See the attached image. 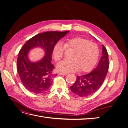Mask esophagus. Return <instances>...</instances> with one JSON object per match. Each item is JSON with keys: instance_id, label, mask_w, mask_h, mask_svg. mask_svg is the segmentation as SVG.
Listing matches in <instances>:
<instances>
[{"instance_id": "obj_1", "label": "esophagus", "mask_w": 128, "mask_h": 128, "mask_svg": "<svg viewBox=\"0 0 128 128\" xmlns=\"http://www.w3.org/2000/svg\"><path fill=\"white\" fill-rule=\"evenodd\" d=\"M59 75H67V73H64V72H59Z\"/></svg>"}]
</instances>
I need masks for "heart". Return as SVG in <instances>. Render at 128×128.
<instances>
[{
	"label": "heart",
	"mask_w": 128,
	"mask_h": 128,
	"mask_svg": "<svg viewBox=\"0 0 128 128\" xmlns=\"http://www.w3.org/2000/svg\"><path fill=\"white\" fill-rule=\"evenodd\" d=\"M72 51L70 60H64L58 64L57 70L63 72L75 71L88 72L92 69L98 59V45L81 37H75L64 41V44L58 42L54 46L52 54L56 61H59L64 56L65 51Z\"/></svg>",
	"instance_id": "1"
}]
</instances>
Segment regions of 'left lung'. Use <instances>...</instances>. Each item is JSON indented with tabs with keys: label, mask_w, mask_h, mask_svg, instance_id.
<instances>
[{
	"label": "left lung",
	"mask_w": 128,
	"mask_h": 128,
	"mask_svg": "<svg viewBox=\"0 0 128 128\" xmlns=\"http://www.w3.org/2000/svg\"><path fill=\"white\" fill-rule=\"evenodd\" d=\"M110 62L106 48L102 45V56L96 67L88 74L77 77L70 90L80 96H86L94 94L102 85L108 71Z\"/></svg>",
	"instance_id": "8db88e82"
}]
</instances>
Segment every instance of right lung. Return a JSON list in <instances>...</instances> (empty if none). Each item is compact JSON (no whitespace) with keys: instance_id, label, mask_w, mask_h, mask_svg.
I'll list each match as a JSON object with an SVG mask.
<instances>
[{"instance_id":"obj_1","label":"right lung","mask_w":128,"mask_h":128,"mask_svg":"<svg viewBox=\"0 0 128 128\" xmlns=\"http://www.w3.org/2000/svg\"><path fill=\"white\" fill-rule=\"evenodd\" d=\"M69 31L46 32L31 38L27 40L19 51L17 59V71L24 86L29 91L36 94L47 91L52 84L54 68L51 63L54 46ZM35 47H40L46 52L45 56L36 63H32L28 59L29 50Z\"/></svg>"}]
</instances>
